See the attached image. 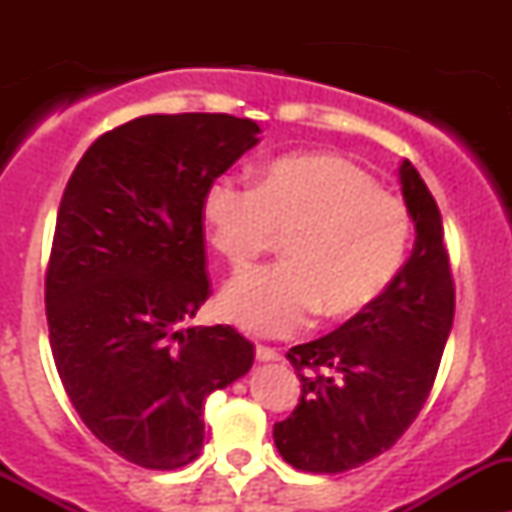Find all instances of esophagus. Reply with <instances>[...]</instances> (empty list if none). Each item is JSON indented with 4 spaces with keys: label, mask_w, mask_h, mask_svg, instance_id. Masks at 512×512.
Returning a JSON list of instances; mask_svg holds the SVG:
<instances>
[{
    "label": "esophagus",
    "mask_w": 512,
    "mask_h": 512,
    "mask_svg": "<svg viewBox=\"0 0 512 512\" xmlns=\"http://www.w3.org/2000/svg\"><path fill=\"white\" fill-rule=\"evenodd\" d=\"M255 356L260 361H277V359H282V354L277 352V349H272V347H265V344H257L255 347Z\"/></svg>",
    "instance_id": "esophagus-1"
}]
</instances>
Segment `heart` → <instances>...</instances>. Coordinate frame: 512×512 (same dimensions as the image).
Here are the masks:
<instances>
[{
    "label": "heart",
    "mask_w": 512,
    "mask_h": 512,
    "mask_svg": "<svg viewBox=\"0 0 512 512\" xmlns=\"http://www.w3.org/2000/svg\"><path fill=\"white\" fill-rule=\"evenodd\" d=\"M200 218L235 272L285 235V262L237 277L220 297L225 317L260 337H289L319 309L344 319L371 307L399 277L411 242L404 200L327 153L272 160L255 188L213 180Z\"/></svg>",
    "instance_id": "1"
}]
</instances>
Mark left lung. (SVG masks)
I'll list each match as a JSON object with an SVG mask.
<instances>
[{
	"label": "left lung",
	"instance_id": "left-lung-1",
	"mask_svg": "<svg viewBox=\"0 0 512 512\" xmlns=\"http://www.w3.org/2000/svg\"><path fill=\"white\" fill-rule=\"evenodd\" d=\"M416 245L394 285L322 339L287 352L302 381L297 409L275 423L289 466L344 473L389 451L416 421L456 312L441 210L411 160L399 168Z\"/></svg>",
	"mask_w": 512,
	"mask_h": 512
}]
</instances>
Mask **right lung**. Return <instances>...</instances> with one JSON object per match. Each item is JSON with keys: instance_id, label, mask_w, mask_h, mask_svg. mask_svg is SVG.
Listing matches in <instances>:
<instances>
[{"instance_id": "1", "label": "right lung", "mask_w": 512, "mask_h": 512, "mask_svg": "<svg viewBox=\"0 0 512 512\" xmlns=\"http://www.w3.org/2000/svg\"><path fill=\"white\" fill-rule=\"evenodd\" d=\"M227 113H156L98 136L61 195L44 297L56 371L103 446L151 471L200 456L203 404L245 376L232 327H188L210 297L200 205L257 143Z\"/></svg>"}]
</instances>
